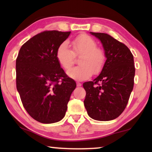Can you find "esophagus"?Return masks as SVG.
<instances>
[{
  "label": "esophagus",
  "instance_id": "esophagus-1",
  "mask_svg": "<svg viewBox=\"0 0 152 152\" xmlns=\"http://www.w3.org/2000/svg\"><path fill=\"white\" fill-rule=\"evenodd\" d=\"M82 86V84L80 82H77V86Z\"/></svg>",
  "mask_w": 152,
  "mask_h": 152
}]
</instances>
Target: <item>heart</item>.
<instances>
[{"mask_svg":"<svg viewBox=\"0 0 152 152\" xmlns=\"http://www.w3.org/2000/svg\"><path fill=\"white\" fill-rule=\"evenodd\" d=\"M72 50L68 43L64 41L57 48L56 57L60 66L69 70L75 63V56H80L79 65L68 72L70 77L84 80L99 73L106 63L107 56L104 50L97 46V42L91 36L82 34L75 37L71 42Z\"/></svg>","mask_w":152,"mask_h":152,"instance_id":"heart-1","label":"heart"}]
</instances>
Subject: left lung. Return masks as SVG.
Segmentation results:
<instances>
[{"label": "left lung", "instance_id": "left-lung-1", "mask_svg": "<svg viewBox=\"0 0 152 152\" xmlns=\"http://www.w3.org/2000/svg\"><path fill=\"white\" fill-rule=\"evenodd\" d=\"M91 34L101 41L107 60L99 76L83 84L84 104L91 118L109 121L118 118L127 105L134 84V56L126 45L111 35Z\"/></svg>", "mask_w": 152, "mask_h": 152}]
</instances>
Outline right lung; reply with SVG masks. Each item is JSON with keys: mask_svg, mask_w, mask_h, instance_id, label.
Here are the masks:
<instances>
[{"mask_svg": "<svg viewBox=\"0 0 152 152\" xmlns=\"http://www.w3.org/2000/svg\"><path fill=\"white\" fill-rule=\"evenodd\" d=\"M70 32L45 30L26 41L16 60V88L25 109L41 123L59 122L65 115L76 83L56 57Z\"/></svg>", "mask_w": 152, "mask_h": 152, "instance_id": "obj_1", "label": "right lung"}]
</instances>
